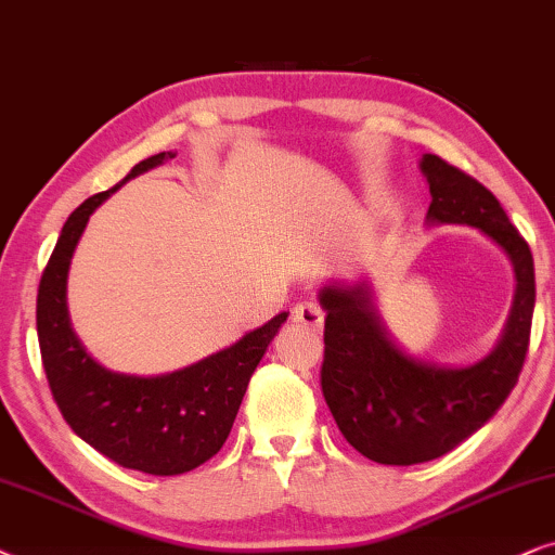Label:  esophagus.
<instances>
[{"mask_svg":"<svg viewBox=\"0 0 555 555\" xmlns=\"http://www.w3.org/2000/svg\"><path fill=\"white\" fill-rule=\"evenodd\" d=\"M292 322H297L307 330L320 332L322 322H324V314H322V309L314 305V301H299V305L292 309Z\"/></svg>","mask_w":555,"mask_h":555,"instance_id":"34e87169","label":"esophagus"}]
</instances>
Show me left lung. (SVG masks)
I'll return each instance as SVG.
<instances>
[{
  "label": "left lung",
  "mask_w": 555,
  "mask_h": 555,
  "mask_svg": "<svg viewBox=\"0 0 555 555\" xmlns=\"http://www.w3.org/2000/svg\"><path fill=\"white\" fill-rule=\"evenodd\" d=\"M431 192L426 223L469 225L505 250L515 271V299L500 343L464 367L411 358L388 335L365 282H332L324 307L322 393L343 437L378 464L431 462L490 421L518 383L530 343L535 269L528 243L498 197L437 154L421 157Z\"/></svg>",
  "instance_id": "obj_1"
}]
</instances>
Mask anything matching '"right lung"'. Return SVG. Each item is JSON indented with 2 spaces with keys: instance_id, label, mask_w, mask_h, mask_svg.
I'll use <instances>...</instances> for the list:
<instances>
[{
  "instance_id": "obj_1",
  "label": "right lung",
  "mask_w": 555,
  "mask_h": 555,
  "mask_svg": "<svg viewBox=\"0 0 555 555\" xmlns=\"http://www.w3.org/2000/svg\"><path fill=\"white\" fill-rule=\"evenodd\" d=\"M159 152L139 162L114 190L99 192L65 220L37 289L42 367L63 418L95 452L127 469L172 477L201 467L231 434L248 380L289 312L243 335L205 360L165 375L114 373L95 363L70 327L68 269L88 218L131 177L172 159Z\"/></svg>"
}]
</instances>
